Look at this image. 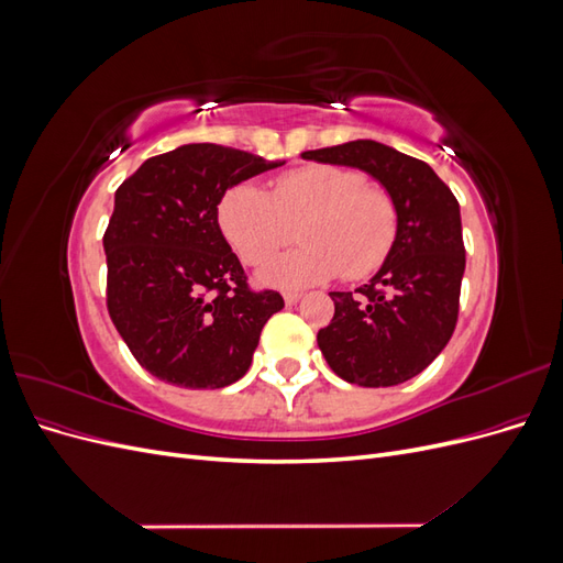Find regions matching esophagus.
Wrapping results in <instances>:
<instances>
[{
  "label": "esophagus",
  "instance_id": "esophagus-1",
  "mask_svg": "<svg viewBox=\"0 0 563 563\" xmlns=\"http://www.w3.org/2000/svg\"><path fill=\"white\" fill-rule=\"evenodd\" d=\"M300 298H302V294H298V291H286L284 294V302L286 305H296Z\"/></svg>",
  "mask_w": 563,
  "mask_h": 563
}]
</instances>
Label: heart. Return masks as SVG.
I'll return each instance as SVG.
<instances>
[{"instance_id":"heart-1","label":"heart","mask_w":563,"mask_h":563,"mask_svg":"<svg viewBox=\"0 0 563 563\" xmlns=\"http://www.w3.org/2000/svg\"><path fill=\"white\" fill-rule=\"evenodd\" d=\"M300 219L302 244L272 258L258 275L263 284L302 288L340 272L364 279L385 265L399 230L391 197L366 185L356 168L335 164L291 168L272 180L267 192L236 183L216 207L220 232L249 265H261L284 246Z\"/></svg>"}]
</instances>
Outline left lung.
Returning <instances> with one entry per match:
<instances>
[{
  "label": "left lung",
  "instance_id": "8db88e82",
  "mask_svg": "<svg viewBox=\"0 0 563 563\" xmlns=\"http://www.w3.org/2000/svg\"><path fill=\"white\" fill-rule=\"evenodd\" d=\"M302 159L354 166L376 178L399 216L385 265L356 291H331L333 319L317 333L335 376L362 387L411 380L455 331L465 272L460 207L432 168L376 141L302 152Z\"/></svg>",
  "mask_w": 563,
  "mask_h": 563
}]
</instances>
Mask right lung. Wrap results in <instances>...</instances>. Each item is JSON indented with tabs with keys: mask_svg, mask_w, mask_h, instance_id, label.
<instances>
[{
	"mask_svg": "<svg viewBox=\"0 0 563 563\" xmlns=\"http://www.w3.org/2000/svg\"><path fill=\"white\" fill-rule=\"evenodd\" d=\"M284 162L213 143L150 157L114 192L103 236L108 312L152 376L218 389L251 366L277 291H251L244 267L218 228L228 187Z\"/></svg>",
	"mask_w": 563,
	"mask_h": 563,
	"instance_id": "add662e5",
	"label": "right lung"
}]
</instances>
